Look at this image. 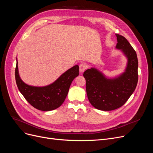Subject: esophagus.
<instances>
[{"instance_id": "esophagus-1", "label": "esophagus", "mask_w": 153, "mask_h": 153, "mask_svg": "<svg viewBox=\"0 0 153 153\" xmlns=\"http://www.w3.org/2000/svg\"><path fill=\"white\" fill-rule=\"evenodd\" d=\"M87 66L85 63H82L79 66V71L80 73H83L87 69Z\"/></svg>"}]
</instances>
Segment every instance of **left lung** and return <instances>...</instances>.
I'll list each match as a JSON object with an SVG mask.
<instances>
[{"mask_svg":"<svg viewBox=\"0 0 153 153\" xmlns=\"http://www.w3.org/2000/svg\"><path fill=\"white\" fill-rule=\"evenodd\" d=\"M116 48L128 58L125 72L117 78L108 79L95 68L88 69L85 78L87 98L94 108L109 111L122 106L135 91L138 82V59L135 50L124 36L116 34Z\"/></svg>","mask_w":153,"mask_h":153,"instance_id":"8db88e82","label":"left lung"}]
</instances>
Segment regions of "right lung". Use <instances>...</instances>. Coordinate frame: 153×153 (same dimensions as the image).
Instances as JSON below:
<instances>
[{"instance_id":"right-lung-1","label":"right lung","mask_w":153,"mask_h":153,"mask_svg":"<svg viewBox=\"0 0 153 153\" xmlns=\"http://www.w3.org/2000/svg\"><path fill=\"white\" fill-rule=\"evenodd\" d=\"M78 75L79 67L76 65L64 73L53 84L45 87H34L25 84L21 80L18 62L15 68V79L20 92L32 106L42 111L59 107L66 98L71 82Z\"/></svg>"}]
</instances>
